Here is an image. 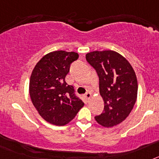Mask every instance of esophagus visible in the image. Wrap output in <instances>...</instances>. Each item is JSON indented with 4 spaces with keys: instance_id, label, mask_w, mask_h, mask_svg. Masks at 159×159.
<instances>
[{
    "instance_id": "34e87169",
    "label": "esophagus",
    "mask_w": 159,
    "mask_h": 159,
    "mask_svg": "<svg viewBox=\"0 0 159 159\" xmlns=\"http://www.w3.org/2000/svg\"><path fill=\"white\" fill-rule=\"evenodd\" d=\"M85 97H86V99H88V100H89V99H91V97H92V94L90 93V92H87V93L85 94Z\"/></svg>"
}]
</instances>
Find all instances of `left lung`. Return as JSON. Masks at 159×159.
<instances>
[{
  "mask_svg": "<svg viewBox=\"0 0 159 159\" xmlns=\"http://www.w3.org/2000/svg\"><path fill=\"white\" fill-rule=\"evenodd\" d=\"M86 60L96 71L99 79V93L104 110L95 119L99 124L112 127L130 115L137 99L135 72L122 55L112 50L87 53Z\"/></svg>",
  "mask_w": 159,
  "mask_h": 159,
  "instance_id": "left-lung-1",
  "label": "left lung"
}]
</instances>
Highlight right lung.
Returning a JSON list of instances; mask_svg holds the SVG:
<instances>
[{"label":"right lung","mask_w":159,"mask_h":159,"mask_svg":"<svg viewBox=\"0 0 159 159\" xmlns=\"http://www.w3.org/2000/svg\"><path fill=\"white\" fill-rule=\"evenodd\" d=\"M78 58L75 52H52L43 56L32 70L29 80L31 100L40 116L51 124H67L84 107L73 87L65 82L70 65Z\"/></svg>","instance_id":"1"}]
</instances>
